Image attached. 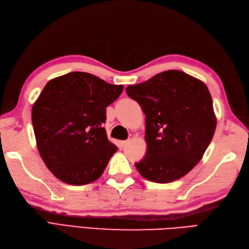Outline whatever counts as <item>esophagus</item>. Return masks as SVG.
Instances as JSON below:
<instances>
[{"mask_svg":"<svg viewBox=\"0 0 249 249\" xmlns=\"http://www.w3.org/2000/svg\"><path fill=\"white\" fill-rule=\"evenodd\" d=\"M127 143V140H124V141H119L118 142V146L119 147H124L125 144Z\"/></svg>","mask_w":249,"mask_h":249,"instance_id":"obj_1","label":"esophagus"}]
</instances>
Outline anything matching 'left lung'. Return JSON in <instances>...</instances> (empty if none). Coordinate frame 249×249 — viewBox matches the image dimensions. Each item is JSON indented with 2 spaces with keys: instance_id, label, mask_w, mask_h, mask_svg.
Here are the masks:
<instances>
[{
  "instance_id": "left-lung-1",
  "label": "left lung",
  "mask_w": 249,
  "mask_h": 249,
  "mask_svg": "<svg viewBox=\"0 0 249 249\" xmlns=\"http://www.w3.org/2000/svg\"><path fill=\"white\" fill-rule=\"evenodd\" d=\"M125 91L145 114L147 150L135 164L140 175L160 184L186 176L201 160L216 129L205 83L172 70L127 86Z\"/></svg>"
}]
</instances>
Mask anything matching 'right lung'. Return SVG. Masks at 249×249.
<instances>
[{
    "mask_svg": "<svg viewBox=\"0 0 249 249\" xmlns=\"http://www.w3.org/2000/svg\"><path fill=\"white\" fill-rule=\"evenodd\" d=\"M123 90L82 71L44 86L32 107V124L40 157L57 178L81 186L103 175L117 150L103 127L106 108Z\"/></svg>",
    "mask_w": 249,
    "mask_h": 249,
    "instance_id": "right-lung-1",
    "label": "right lung"
}]
</instances>
